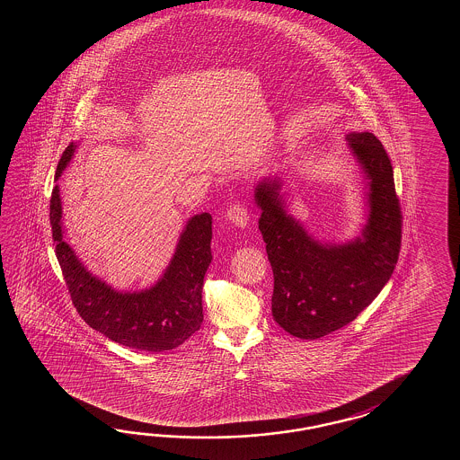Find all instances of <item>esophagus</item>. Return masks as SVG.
Listing matches in <instances>:
<instances>
[{"instance_id": "1", "label": "esophagus", "mask_w": 460, "mask_h": 460, "mask_svg": "<svg viewBox=\"0 0 460 460\" xmlns=\"http://www.w3.org/2000/svg\"><path fill=\"white\" fill-rule=\"evenodd\" d=\"M226 218L240 228H244L248 224V208L244 207L242 202H234V206H230V208L226 210Z\"/></svg>"}]
</instances>
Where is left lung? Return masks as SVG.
Instances as JSON below:
<instances>
[{
	"mask_svg": "<svg viewBox=\"0 0 460 460\" xmlns=\"http://www.w3.org/2000/svg\"><path fill=\"white\" fill-rule=\"evenodd\" d=\"M345 139L368 179V222L353 242L314 240L286 214L279 181L263 179L254 189L258 228L273 268L271 313L299 339H321L357 319L388 283L400 256L402 216L388 153L373 133Z\"/></svg>",
	"mask_w": 460,
	"mask_h": 460,
	"instance_id": "obj_1",
	"label": "left lung"
}]
</instances>
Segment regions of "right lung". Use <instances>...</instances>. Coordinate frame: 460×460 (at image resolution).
<instances>
[{
    "mask_svg": "<svg viewBox=\"0 0 460 460\" xmlns=\"http://www.w3.org/2000/svg\"><path fill=\"white\" fill-rule=\"evenodd\" d=\"M75 147V143H70L62 153L56 181ZM50 226L72 303L92 329L119 345L146 352L172 350L200 329L202 286L212 261L210 214H199L187 222L163 278L139 293H121L98 279L64 242L59 186L52 189L50 196Z\"/></svg>",
    "mask_w": 460,
    "mask_h": 460,
    "instance_id": "add662e5",
    "label": "right lung"
}]
</instances>
